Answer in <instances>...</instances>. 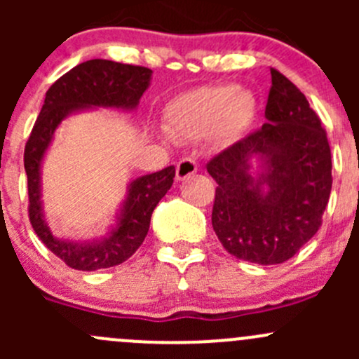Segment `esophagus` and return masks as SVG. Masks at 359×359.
Masks as SVG:
<instances>
[{
  "mask_svg": "<svg viewBox=\"0 0 359 359\" xmlns=\"http://www.w3.org/2000/svg\"><path fill=\"white\" fill-rule=\"evenodd\" d=\"M198 172V163L196 159L193 158H184L180 159L179 165H177V173H175V179L179 180H186L187 177L194 175Z\"/></svg>",
  "mask_w": 359,
  "mask_h": 359,
  "instance_id": "esophagus-1",
  "label": "esophagus"
}]
</instances>
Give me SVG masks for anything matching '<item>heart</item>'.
<instances>
[{"instance_id":"1","label":"heart","mask_w":359,"mask_h":359,"mask_svg":"<svg viewBox=\"0 0 359 359\" xmlns=\"http://www.w3.org/2000/svg\"><path fill=\"white\" fill-rule=\"evenodd\" d=\"M255 116V95L233 85L198 86L173 97L165 107L170 133L182 139L210 135L222 146L240 140L253 125Z\"/></svg>"}]
</instances>
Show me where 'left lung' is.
Instances as JSON below:
<instances>
[{
	"label": "left lung",
	"mask_w": 359,
	"mask_h": 359,
	"mask_svg": "<svg viewBox=\"0 0 359 359\" xmlns=\"http://www.w3.org/2000/svg\"><path fill=\"white\" fill-rule=\"evenodd\" d=\"M262 128L206 165L215 179L212 226L236 259L273 266L292 259L321 227L332 191V154L321 119L306 95L271 69ZM263 173L253 177L249 161Z\"/></svg>",
	"instance_id": "8db88e82"
}]
</instances>
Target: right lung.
Segmentation results:
<instances>
[{"label": "right lung", "instance_id": "right-lung-1", "mask_svg": "<svg viewBox=\"0 0 359 359\" xmlns=\"http://www.w3.org/2000/svg\"><path fill=\"white\" fill-rule=\"evenodd\" d=\"M153 71L142 66L93 59L78 64L48 88L41 112L36 119L24 151L27 173L29 220L46 248L78 271H97L118 266L137 252L149 231L151 215L172 187L175 166L142 175L128 186V194L119 213L118 226L107 238L93 243L57 240L46 226L41 206L39 172L55 128L66 116L88 107L135 109L149 86Z\"/></svg>", "mask_w": 359, "mask_h": 359}]
</instances>
